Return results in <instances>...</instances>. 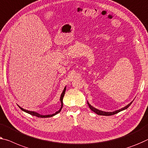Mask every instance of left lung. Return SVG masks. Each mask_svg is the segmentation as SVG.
<instances>
[{
  "label": "left lung",
  "instance_id": "obj_1",
  "mask_svg": "<svg viewBox=\"0 0 148 148\" xmlns=\"http://www.w3.org/2000/svg\"><path fill=\"white\" fill-rule=\"evenodd\" d=\"M132 103V102L131 103H130L128 105H127L126 106H125L124 108H123L120 109V110H116V111H114V112H106L101 111V110H98V109L92 107V106L90 105V103L87 102V103H88V106H89V108H90V110H92V111H93L94 112H95L96 114H98V115H102V116H112V115H114V114H117V113H118V112L122 111V110H125V109H127V108H128V107L130 106L131 105Z\"/></svg>",
  "mask_w": 148,
  "mask_h": 148
}]
</instances>
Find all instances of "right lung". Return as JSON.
I'll return each mask as SVG.
<instances>
[{
	"mask_svg": "<svg viewBox=\"0 0 148 148\" xmlns=\"http://www.w3.org/2000/svg\"><path fill=\"white\" fill-rule=\"evenodd\" d=\"M65 92H66V87L64 88V89L63 92H62V94H61V96H60L61 108H60V110H59L58 112H56V113H55V114H52V115H46V116L40 115V114H38V113H36V112H31V111H28V110H25V109L22 108H21V107H20V106H19V108H21L22 110H23V111H24V112H26V113L29 114H30V115H32V116H34L38 117V118H50V117H52L53 116H55V115H56V114H58L59 112H60L61 111L62 108V106H63V102H62V100H63L64 96V94H65Z\"/></svg>",
	"mask_w": 148,
	"mask_h": 148,
	"instance_id": "1",
	"label": "right lung"
}]
</instances>
